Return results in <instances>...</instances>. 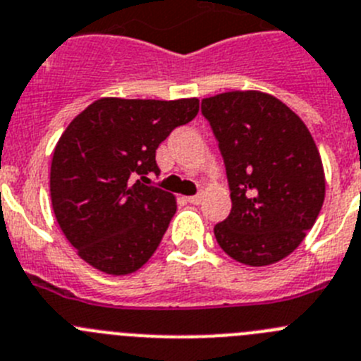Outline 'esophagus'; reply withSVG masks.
<instances>
[{
	"label": "esophagus",
	"mask_w": 361,
	"mask_h": 361,
	"mask_svg": "<svg viewBox=\"0 0 361 361\" xmlns=\"http://www.w3.org/2000/svg\"><path fill=\"white\" fill-rule=\"evenodd\" d=\"M201 200H203V196H201V194H196V196H188L187 197L188 203H192V204H200Z\"/></svg>",
	"instance_id": "34e87169"
}]
</instances>
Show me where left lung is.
Returning <instances> with one entry per match:
<instances>
[{"instance_id":"obj_1","label":"left lung","mask_w":361,"mask_h":361,"mask_svg":"<svg viewBox=\"0 0 361 361\" xmlns=\"http://www.w3.org/2000/svg\"><path fill=\"white\" fill-rule=\"evenodd\" d=\"M219 142L232 210L214 226L217 245L246 266L288 257L314 225L326 197L322 158L300 116L255 90L203 99Z\"/></svg>"}]
</instances>
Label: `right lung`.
Listing matches in <instances>:
<instances>
[{"instance_id": "right-lung-1", "label": "right lung", "mask_w": 361, "mask_h": 361, "mask_svg": "<svg viewBox=\"0 0 361 361\" xmlns=\"http://www.w3.org/2000/svg\"><path fill=\"white\" fill-rule=\"evenodd\" d=\"M200 111V100L104 97L71 120L54 149L55 219L82 261L109 275L140 269L176 212V197L149 187L157 149Z\"/></svg>"}]
</instances>
